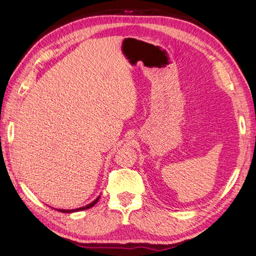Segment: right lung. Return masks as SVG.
Returning <instances> with one entry per match:
<instances>
[{"label":"right lung","instance_id":"add662e5","mask_svg":"<svg viewBox=\"0 0 256 256\" xmlns=\"http://www.w3.org/2000/svg\"><path fill=\"white\" fill-rule=\"evenodd\" d=\"M98 198H100V196L96 200H95V201H93L92 203H90L88 205H85V206L76 208V210H56V211L63 212V213H72V212H76V211H83V210H88V208H91L92 206H94V205L96 204V202L98 201Z\"/></svg>","mask_w":256,"mask_h":256}]
</instances>
